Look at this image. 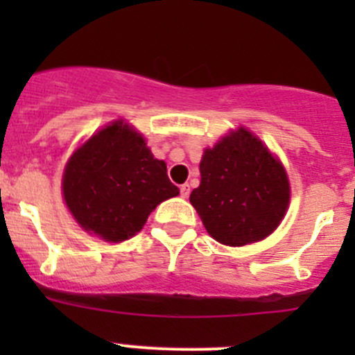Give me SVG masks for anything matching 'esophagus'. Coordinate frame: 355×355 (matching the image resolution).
<instances>
[{
    "label": "esophagus",
    "instance_id": "34e87169",
    "mask_svg": "<svg viewBox=\"0 0 355 355\" xmlns=\"http://www.w3.org/2000/svg\"><path fill=\"white\" fill-rule=\"evenodd\" d=\"M189 194H191V185L184 184V185H182V187H180V196H182V198H184V199H187Z\"/></svg>",
    "mask_w": 355,
    "mask_h": 355
}]
</instances>
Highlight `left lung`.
I'll use <instances>...</instances> for the list:
<instances>
[{
    "instance_id": "left-lung-1",
    "label": "left lung",
    "mask_w": 355,
    "mask_h": 355,
    "mask_svg": "<svg viewBox=\"0 0 355 355\" xmlns=\"http://www.w3.org/2000/svg\"><path fill=\"white\" fill-rule=\"evenodd\" d=\"M200 185L191 194L207 234L225 245L263 241L288 207V178L280 161L245 128L204 151Z\"/></svg>"
}]
</instances>
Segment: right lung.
I'll return each mask as SVG.
<instances>
[{
  "label": "right lung",
  "instance_id": "add662e5",
  "mask_svg": "<svg viewBox=\"0 0 355 355\" xmlns=\"http://www.w3.org/2000/svg\"><path fill=\"white\" fill-rule=\"evenodd\" d=\"M178 196L164 161L123 121L92 135L73 153L63 175V198L75 220L108 242L137 234L159 202Z\"/></svg>",
  "mask_w": 355,
  "mask_h": 355
}]
</instances>
